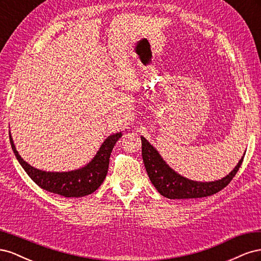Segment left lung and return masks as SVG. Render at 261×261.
Masks as SVG:
<instances>
[{
  "label": "left lung",
  "instance_id": "8db88e82",
  "mask_svg": "<svg viewBox=\"0 0 261 261\" xmlns=\"http://www.w3.org/2000/svg\"><path fill=\"white\" fill-rule=\"evenodd\" d=\"M140 138L141 155H143L148 176L156 191L170 199L202 198V197L217 194L235 176L241 168L245 152H244V155L236 164V167L226 176L213 181H197L178 174L163 160L159 151L144 136H140Z\"/></svg>",
  "mask_w": 261,
  "mask_h": 261
}]
</instances>
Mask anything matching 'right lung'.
Wrapping results in <instances>:
<instances>
[{
  "instance_id": "1",
  "label": "right lung",
  "mask_w": 261,
  "mask_h": 261,
  "mask_svg": "<svg viewBox=\"0 0 261 261\" xmlns=\"http://www.w3.org/2000/svg\"><path fill=\"white\" fill-rule=\"evenodd\" d=\"M121 137L122 132L110 135L102 143L92 160L81 169L67 172H48L36 169L22 159L14 145L10 132V141L15 156L29 177L44 191L67 198H78L97 191L107 176L110 155L113 147Z\"/></svg>"
}]
</instances>
